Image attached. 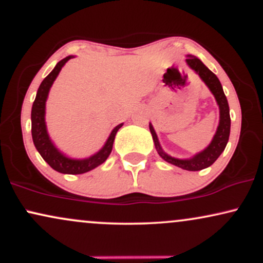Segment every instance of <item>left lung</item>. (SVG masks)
Segmentation results:
<instances>
[{"label": "left lung", "mask_w": 263, "mask_h": 263, "mask_svg": "<svg viewBox=\"0 0 263 263\" xmlns=\"http://www.w3.org/2000/svg\"><path fill=\"white\" fill-rule=\"evenodd\" d=\"M186 63H188V65L193 69V70L197 71V74H199V77L201 78V80L206 84L208 87L210 89V91L213 92L214 96H215L216 102H218L219 105L220 122L213 141H211V143L203 151V152L198 153V155L193 157V158L177 159V158H173V157L165 155V153L163 152L161 146H159L158 138H157L155 128L152 127V125H149V129H151V134H152L153 141H155L157 152H158V155L161 156L164 161H167L168 163H172V164L177 165V167L179 168H183V170L185 171L195 172V171H201L204 170V168L210 167V165L219 158V156L221 155L222 151L225 149L226 144H228V141H229V136H230L231 120H230V111H229L228 99H226L224 90H222V86L221 84H220L218 77H216L213 71L209 70V69L201 63L200 59L195 58V57L189 55V58L186 59Z\"/></svg>", "instance_id": "left-lung-1"}]
</instances>
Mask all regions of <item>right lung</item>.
Returning <instances> with one entry per match:
<instances>
[{
  "label": "right lung",
  "instance_id": "right-lung-1",
  "mask_svg": "<svg viewBox=\"0 0 263 263\" xmlns=\"http://www.w3.org/2000/svg\"><path fill=\"white\" fill-rule=\"evenodd\" d=\"M71 58H73V57L69 55L66 57V58L60 60L58 64L55 65V68L52 70V73L48 75V77L42 81L41 85H39L37 96H35V100L33 102L32 106V138L33 143H34L39 155L42 156V158H43L54 171L64 174H81L93 170V168H96L98 165H100L101 163L106 161L107 157L110 156L111 151H112L115 136H116L117 131L122 127V123L116 126V127L112 129V132H111L110 137H108L105 146L102 147L96 155L89 157V158L86 159L66 158L65 156H63L62 153L54 147L52 141L49 140V136L47 134V128H45V101H47V96L48 92H49L50 86H52L55 78L58 77L63 65Z\"/></svg>",
  "mask_w": 263,
  "mask_h": 263
}]
</instances>
